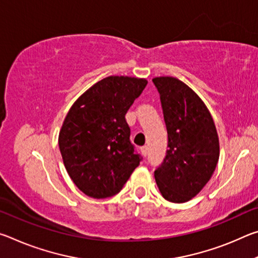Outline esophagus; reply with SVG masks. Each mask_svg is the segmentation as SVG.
Segmentation results:
<instances>
[{
  "label": "esophagus",
  "instance_id": "1",
  "mask_svg": "<svg viewBox=\"0 0 258 258\" xmlns=\"http://www.w3.org/2000/svg\"><path fill=\"white\" fill-rule=\"evenodd\" d=\"M141 152H142V155L146 157V156L148 155V147H147V146L142 147V148H141Z\"/></svg>",
  "mask_w": 258,
  "mask_h": 258
}]
</instances>
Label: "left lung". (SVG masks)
<instances>
[{"mask_svg":"<svg viewBox=\"0 0 258 258\" xmlns=\"http://www.w3.org/2000/svg\"><path fill=\"white\" fill-rule=\"evenodd\" d=\"M160 95L168 135V150L155 171L163 197L172 203L189 202L215 171L220 145L215 124L197 94L175 77L152 80Z\"/></svg>","mask_w":258,"mask_h":258,"instance_id":"left-lung-1","label":"left lung"}]
</instances>
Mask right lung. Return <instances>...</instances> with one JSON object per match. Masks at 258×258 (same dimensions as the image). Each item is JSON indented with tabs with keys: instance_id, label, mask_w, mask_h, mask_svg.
<instances>
[{
	"instance_id": "obj_1",
	"label": "right lung",
	"mask_w": 258,
	"mask_h": 258,
	"mask_svg": "<svg viewBox=\"0 0 258 258\" xmlns=\"http://www.w3.org/2000/svg\"><path fill=\"white\" fill-rule=\"evenodd\" d=\"M145 78H103L73 104L59 133L69 176L86 196L108 198L121 190L142 157L131 143L125 115L147 85Z\"/></svg>"
}]
</instances>
